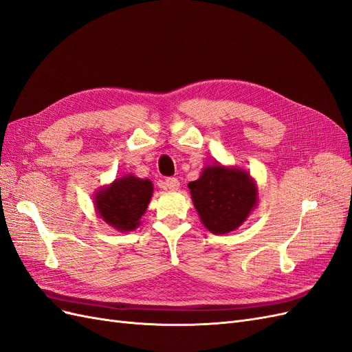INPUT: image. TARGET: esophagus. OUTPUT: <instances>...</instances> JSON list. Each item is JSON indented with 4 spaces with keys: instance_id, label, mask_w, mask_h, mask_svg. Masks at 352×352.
<instances>
[{
    "instance_id": "1",
    "label": "esophagus",
    "mask_w": 352,
    "mask_h": 352,
    "mask_svg": "<svg viewBox=\"0 0 352 352\" xmlns=\"http://www.w3.org/2000/svg\"><path fill=\"white\" fill-rule=\"evenodd\" d=\"M179 186H180V182L176 177H167V179H164V182H163L164 189L176 190V189H179Z\"/></svg>"
}]
</instances>
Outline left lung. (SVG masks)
Instances as JSON below:
<instances>
[{
  "instance_id": "left-lung-1",
  "label": "left lung",
  "mask_w": 352,
  "mask_h": 352,
  "mask_svg": "<svg viewBox=\"0 0 352 352\" xmlns=\"http://www.w3.org/2000/svg\"><path fill=\"white\" fill-rule=\"evenodd\" d=\"M188 188L202 225L217 235L238 229L258 201L257 186L245 170L219 163L207 166Z\"/></svg>"
}]
</instances>
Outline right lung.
<instances>
[{
	"mask_svg": "<svg viewBox=\"0 0 352 352\" xmlns=\"http://www.w3.org/2000/svg\"><path fill=\"white\" fill-rule=\"evenodd\" d=\"M153 190L151 180L126 175L95 194V208L98 216L116 230L131 232L140 226Z\"/></svg>",
	"mask_w": 352,
	"mask_h": 352,
	"instance_id": "add662e5",
	"label": "right lung"
}]
</instances>
